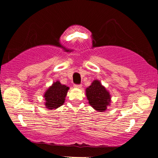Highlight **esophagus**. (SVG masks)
Here are the masks:
<instances>
[{
    "label": "esophagus",
    "instance_id": "1",
    "mask_svg": "<svg viewBox=\"0 0 158 158\" xmlns=\"http://www.w3.org/2000/svg\"><path fill=\"white\" fill-rule=\"evenodd\" d=\"M74 88H76V89H81V85H74Z\"/></svg>",
    "mask_w": 158,
    "mask_h": 158
}]
</instances>
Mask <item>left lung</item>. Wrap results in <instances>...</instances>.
<instances>
[{
  "label": "left lung",
  "instance_id": "8db88e82",
  "mask_svg": "<svg viewBox=\"0 0 158 158\" xmlns=\"http://www.w3.org/2000/svg\"><path fill=\"white\" fill-rule=\"evenodd\" d=\"M85 95L89 105L99 112L106 111L110 106L111 95L106 88L98 79L91 83V85L85 89Z\"/></svg>",
  "mask_w": 158,
  "mask_h": 158
}]
</instances>
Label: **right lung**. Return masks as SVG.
<instances>
[{
  "mask_svg": "<svg viewBox=\"0 0 158 158\" xmlns=\"http://www.w3.org/2000/svg\"><path fill=\"white\" fill-rule=\"evenodd\" d=\"M69 88L61 84L59 81L53 82L44 94V105L49 110L56 109L65 102L67 93Z\"/></svg>",
  "mask_w": 158,
  "mask_h": 158,
  "instance_id": "add662e5",
  "label": "right lung"
}]
</instances>
